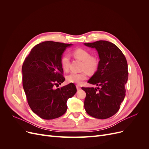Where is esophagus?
<instances>
[{"label":"esophagus","instance_id":"esophagus-1","mask_svg":"<svg viewBox=\"0 0 149 149\" xmlns=\"http://www.w3.org/2000/svg\"><path fill=\"white\" fill-rule=\"evenodd\" d=\"M76 89H77V90H79L81 89V87L79 85H76Z\"/></svg>","mask_w":149,"mask_h":149}]
</instances>
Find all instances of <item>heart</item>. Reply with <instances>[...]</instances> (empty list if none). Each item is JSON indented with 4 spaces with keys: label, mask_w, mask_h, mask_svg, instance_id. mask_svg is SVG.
<instances>
[{
    "label": "heart",
    "mask_w": 149,
    "mask_h": 149,
    "mask_svg": "<svg viewBox=\"0 0 149 149\" xmlns=\"http://www.w3.org/2000/svg\"><path fill=\"white\" fill-rule=\"evenodd\" d=\"M73 55L76 59L82 61L81 69L83 71L80 73H71L66 76V79L69 83L81 84L87 78L88 72L93 73L99 66V60L95 56L91 55L88 50L83 48H77L73 51ZM61 66L63 70L67 71L69 70L70 58L69 55H64L61 58Z\"/></svg>",
    "instance_id": "obj_1"
}]
</instances>
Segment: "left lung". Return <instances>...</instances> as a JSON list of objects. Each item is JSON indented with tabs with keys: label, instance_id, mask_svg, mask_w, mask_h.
<instances>
[{
	"label": "left lung",
	"instance_id": "8db88e82",
	"mask_svg": "<svg viewBox=\"0 0 149 149\" xmlns=\"http://www.w3.org/2000/svg\"><path fill=\"white\" fill-rule=\"evenodd\" d=\"M84 45L95 48L100 59L97 70L88 83L101 87L81 88L86 94L85 110L93 118L107 119L119 111L125 97L127 62L120 49L111 42L100 40Z\"/></svg>",
	"mask_w": 149,
	"mask_h": 149
}]
</instances>
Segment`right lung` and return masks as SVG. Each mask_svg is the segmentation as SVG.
Masks as SVG:
<instances>
[{"label": "right lung", "mask_w": 149, "mask_h": 149, "mask_svg": "<svg viewBox=\"0 0 149 149\" xmlns=\"http://www.w3.org/2000/svg\"><path fill=\"white\" fill-rule=\"evenodd\" d=\"M72 44L52 41L35 46L22 65V82L31 109L40 118L53 119L63 115L66 102L76 93L73 83L55 89L65 78L61 58L66 47Z\"/></svg>", "instance_id": "1"}]
</instances>
